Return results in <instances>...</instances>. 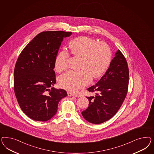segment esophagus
I'll use <instances>...</instances> for the list:
<instances>
[{
	"instance_id": "obj_1",
	"label": "esophagus",
	"mask_w": 154,
	"mask_h": 154,
	"mask_svg": "<svg viewBox=\"0 0 154 154\" xmlns=\"http://www.w3.org/2000/svg\"><path fill=\"white\" fill-rule=\"evenodd\" d=\"M67 94H68V95L69 97H77V96L75 95V94L70 93V92H68Z\"/></svg>"
}]
</instances>
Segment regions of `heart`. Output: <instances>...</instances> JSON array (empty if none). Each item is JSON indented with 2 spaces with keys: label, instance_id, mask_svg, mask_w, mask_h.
I'll return each mask as SVG.
<instances>
[{
  "label": "heart",
  "instance_id": "obj_1",
  "mask_svg": "<svg viewBox=\"0 0 154 154\" xmlns=\"http://www.w3.org/2000/svg\"><path fill=\"white\" fill-rule=\"evenodd\" d=\"M69 48L75 56L81 57L79 71L70 70L61 75L59 84L61 88L70 92L79 93L94 79L104 75L110 65L112 53L104 42H98L88 37H79L70 42ZM69 53L65 50L56 56L55 66L59 72L68 68Z\"/></svg>",
  "mask_w": 154,
  "mask_h": 154
}]
</instances>
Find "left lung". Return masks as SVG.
Segmentation results:
<instances>
[{"mask_svg":"<svg viewBox=\"0 0 154 154\" xmlns=\"http://www.w3.org/2000/svg\"><path fill=\"white\" fill-rule=\"evenodd\" d=\"M129 77L126 59L118 50L106 73L95 85L87 89L95 95L86 97L89 106L82 112L84 119L95 124H101L111 119L125 99Z\"/></svg>","mask_w":154,"mask_h":154,"instance_id":"8db88e82","label":"left lung"}]
</instances>
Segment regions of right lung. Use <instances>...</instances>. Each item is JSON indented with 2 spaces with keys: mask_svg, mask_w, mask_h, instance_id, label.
Wrapping results in <instances>:
<instances>
[{
  "mask_svg": "<svg viewBox=\"0 0 154 154\" xmlns=\"http://www.w3.org/2000/svg\"><path fill=\"white\" fill-rule=\"evenodd\" d=\"M72 34L41 32L28 43L17 59L14 70V93L22 111L33 120L51 119L57 112L60 100L67 96L64 90L52 87L56 83L54 69L61 43Z\"/></svg>",
  "mask_w": 154,
  "mask_h": 154,
  "instance_id": "1",
  "label": "right lung"
}]
</instances>
